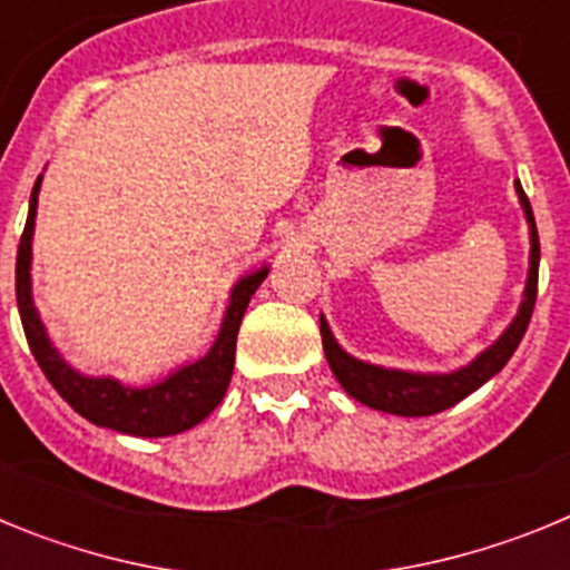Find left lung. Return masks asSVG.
Masks as SVG:
<instances>
[{
    "mask_svg": "<svg viewBox=\"0 0 570 570\" xmlns=\"http://www.w3.org/2000/svg\"><path fill=\"white\" fill-rule=\"evenodd\" d=\"M513 188H517L522 214H525L531 254H528V279L525 291H522V302L520 308H517V316L508 322V328L485 351L473 356L468 365L456 367V371H445V374H434V371H402V367H385L356 360L336 342L328 320L320 314L325 360H328L331 371L340 380V385L345 387L347 396H354L356 402L374 407V411H382V414L431 416L465 400L468 394H473L476 387L485 385L491 376H497L508 365V360H511L517 345L525 336L528 322H531L533 302H537V276H540V236H537L531 203H528L520 179L513 183Z\"/></svg>",
    "mask_w": 570,
    "mask_h": 570,
    "instance_id": "left-lung-1",
    "label": "left lung"
}]
</instances>
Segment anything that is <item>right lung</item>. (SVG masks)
Segmentation results:
<instances>
[{
  "label": "right lung",
  "instance_id": "right-lung-1",
  "mask_svg": "<svg viewBox=\"0 0 570 570\" xmlns=\"http://www.w3.org/2000/svg\"><path fill=\"white\" fill-rule=\"evenodd\" d=\"M39 188L42 176L33 185L28 208V223H24L22 239H19L17 254V305L22 316V328L28 336L30 354L37 356L42 374L57 387V394L68 402L79 416L99 428H110L119 434L130 436H174L183 434L188 428L199 425L205 416L223 402L225 391L234 376V356H236V334H239L242 316L248 311L250 296L256 294L268 265L250 271L242 279L234 282L225 308L223 325L216 334L208 354L199 360L179 365L150 385H125L116 376H90L70 365L53 340L48 336L42 316L33 302V279H30V262H33V228H37V208H39Z\"/></svg>",
  "mask_w": 570,
  "mask_h": 570
}]
</instances>
